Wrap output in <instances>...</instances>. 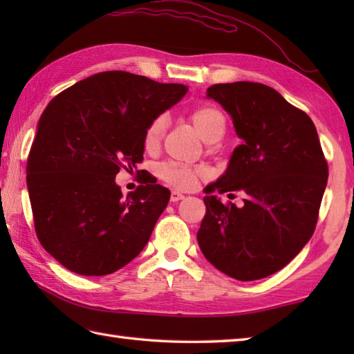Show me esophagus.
Listing matches in <instances>:
<instances>
[{"instance_id":"esophagus-1","label":"esophagus","mask_w":354,"mask_h":354,"mask_svg":"<svg viewBox=\"0 0 354 354\" xmlns=\"http://www.w3.org/2000/svg\"><path fill=\"white\" fill-rule=\"evenodd\" d=\"M185 196L183 193H179V192H171V194H170V201L171 202H179V201H183Z\"/></svg>"}]
</instances>
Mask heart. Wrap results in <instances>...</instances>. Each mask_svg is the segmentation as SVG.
Instances as JSON below:
<instances>
[{"label":"heart","instance_id":"heart-1","mask_svg":"<svg viewBox=\"0 0 354 354\" xmlns=\"http://www.w3.org/2000/svg\"><path fill=\"white\" fill-rule=\"evenodd\" d=\"M192 122L196 127L201 138L207 141L208 138L216 137L225 131V117L222 112L213 108V106H201L196 111L192 112ZM165 129V118L158 117L155 118L146 131V145L152 146L155 142L160 141L162 137V132ZM201 170L193 169L190 165H185L181 162H162L158 167V176H160L164 183L175 187L179 190H190L198 183Z\"/></svg>","mask_w":354,"mask_h":354}]
</instances>
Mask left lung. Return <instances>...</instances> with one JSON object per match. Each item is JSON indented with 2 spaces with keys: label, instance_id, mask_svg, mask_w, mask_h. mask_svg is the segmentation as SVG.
<instances>
[{
  "label": "left lung",
  "instance_id": "8db88e82",
  "mask_svg": "<svg viewBox=\"0 0 354 354\" xmlns=\"http://www.w3.org/2000/svg\"><path fill=\"white\" fill-rule=\"evenodd\" d=\"M228 112L237 137L223 175L207 185V213L198 231L202 254L239 281L283 269L309 242L328 169L310 117L254 82L207 89ZM247 193L243 207L225 206L214 191Z\"/></svg>",
  "mask_w": 354,
  "mask_h": 354
}]
</instances>
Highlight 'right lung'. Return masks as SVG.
<instances>
[{
    "instance_id": "right-lung-1",
    "label": "right lung",
    "mask_w": 354,
    "mask_h": 354,
    "mask_svg": "<svg viewBox=\"0 0 354 354\" xmlns=\"http://www.w3.org/2000/svg\"><path fill=\"white\" fill-rule=\"evenodd\" d=\"M189 88L104 71L53 99L36 126L27 190L44 250L71 272H115L145 250L170 192L140 185L123 196L120 169H137L146 131Z\"/></svg>"
}]
</instances>
